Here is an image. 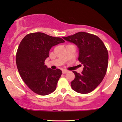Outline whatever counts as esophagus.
Instances as JSON below:
<instances>
[{
    "mask_svg": "<svg viewBox=\"0 0 122 122\" xmlns=\"http://www.w3.org/2000/svg\"><path fill=\"white\" fill-rule=\"evenodd\" d=\"M68 72V71H66V70H63L62 71V73L63 74H65V73H67Z\"/></svg>",
    "mask_w": 122,
    "mask_h": 122,
    "instance_id": "esophagus-1",
    "label": "esophagus"
}]
</instances>
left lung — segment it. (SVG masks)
<instances>
[{"instance_id": "obj_1", "label": "left lung", "mask_w": 122, "mask_h": 122, "mask_svg": "<svg viewBox=\"0 0 122 122\" xmlns=\"http://www.w3.org/2000/svg\"><path fill=\"white\" fill-rule=\"evenodd\" d=\"M64 40L75 43L79 49V61L84 65L81 73L73 71L72 88L80 93H88L101 83L107 72L108 53L103 41L95 35L79 32Z\"/></svg>"}]
</instances>
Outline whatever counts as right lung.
<instances>
[{
    "label": "right lung",
    "instance_id": "add662e5",
    "mask_svg": "<svg viewBox=\"0 0 122 122\" xmlns=\"http://www.w3.org/2000/svg\"><path fill=\"white\" fill-rule=\"evenodd\" d=\"M64 42L61 38L39 32L26 35L21 41L16 54V66L23 81L34 93L45 96L56 89L62 71L47 68L45 60L51 47Z\"/></svg>",
    "mask_w": 122,
    "mask_h": 122
}]
</instances>
